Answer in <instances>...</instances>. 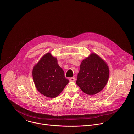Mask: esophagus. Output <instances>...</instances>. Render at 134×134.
<instances>
[{
  "label": "esophagus",
  "instance_id": "1",
  "mask_svg": "<svg viewBox=\"0 0 134 134\" xmlns=\"http://www.w3.org/2000/svg\"><path fill=\"white\" fill-rule=\"evenodd\" d=\"M75 80H76V79H75V77H70V78L69 79V81H71V82H74V81H75Z\"/></svg>",
  "mask_w": 134,
  "mask_h": 134
}]
</instances>
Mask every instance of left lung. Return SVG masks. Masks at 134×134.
Listing matches in <instances>:
<instances>
[{"mask_svg":"<svg viewBox=\"0 0 134 134\" xmlns=\"http://www.w3.org/2000/svg\"><path fill=\"white\" fill-rule=\"evenodd\" d=\"M109 76L107 64L97 54L92 53L82 62L76 83L85 93L94 95L104 87Z\"/></svg>","mask_w":134,"mask_h":134,"instance_id":"8db88e82","label":"left lung"}]
</instances>
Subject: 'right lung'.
<instances>
[{
    "label": "right lung",
    "mask_w": 134,
    "mask_h": 134,
    "mask_svg": "<svg viewBox=\"0 0 134 134\" xmlns=\"http://www.w3.org/2000/svg\"><path fill=\"white\" fill-rule=\"evenodd\" d=\"M32 75L37 91L50 98L59 95L69 82L57 59L50 53L43 55L34 67Z\"/></svg>",
    "instance_id": "1"
}]
</instances>
